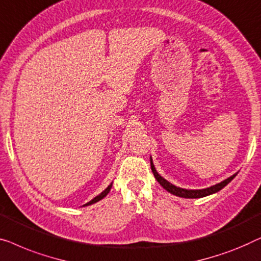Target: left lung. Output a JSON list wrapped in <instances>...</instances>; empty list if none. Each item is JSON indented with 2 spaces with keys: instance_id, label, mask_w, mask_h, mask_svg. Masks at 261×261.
<instances>
[{
  "instance_id": "obj_1",
  "label": "left lung",
  "mask_w": 261,
  "mask_h": 261,
  "mask_svg": "<svg viewBox=\"0 0 261 261\" xmlns=\"http://www.w3.org/2000/svg\"><path fill=\"white\" fill-rule=\"evenodd\" d=\"M151 170L153 172L155 178L157 179V182H159L160 185L167 190V192L174 194V195H176V196L185 197V199H200V197H204L207 195H211V194H214L216 192H219V190H221L225 186L228 185V183L237 176V174H234L233 176H230V177L225 179V181H222L221 183H218V185H215V186L209 187V188L199 189V190H188V189L178 188V187H176L174 185H171V183H169L168 181H166L162 176H160L159 174H157V171H156L155 167H153L152 162H151Z\"/></svg>"
}]
</instances>
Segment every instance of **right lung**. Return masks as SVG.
<instances>
[{
    "mask_svg": "<svg viewBox=\"0 0 261 261\" xmlns=\"http://www.w3.org/2000/svg\"><path fill=\"white\" fill-rule=\"evenodd\" d=\"M111 187H112V183H111V185H110V186L108 187V188H106V189L104 190V192H102L101 194H99V195H98V196H95L93 200H91V201H90V202H87L86 204H84V205H90V204H92V203H95V202H98V201H99V200L104 199V197H105V196H106V195H108V194H109V192H110V189H111Z\"/></svg>",
    "mask_w": 261,
    "mask_h": 261,
    "instance_id": "add662e5",
    "label": "right lung"
}]
</instances>
